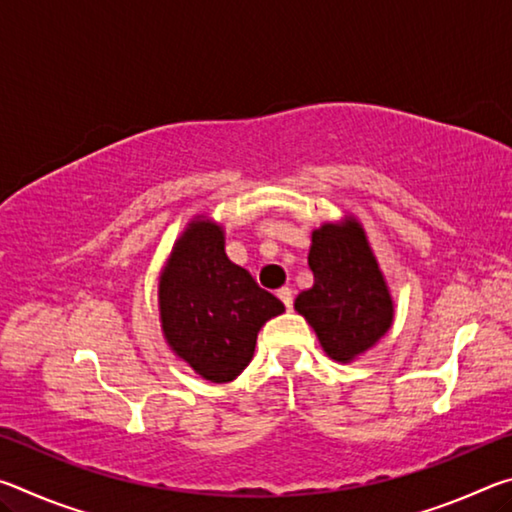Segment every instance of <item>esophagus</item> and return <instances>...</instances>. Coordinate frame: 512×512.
Returning <instances> with one entry per match:
<instances>
[{
  "label": "esophagus",
  "mask_w": 512,
  "mask_h": 512,
  "mask_svg": "<svg viewBox=\"0 0 512 512\" xmlns=\"http://www.w3.org/2000/svg\"><path fill=\"white\" fill-rule=\"evenodd\" d=\"M277 298L284 302V307H287V309L293 307V291L289 287H282L280 291H277Z\"/></svg>",
  "instance_id": "1"
}]
</instances>
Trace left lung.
Listing matches in <instances>:
<instances>
[{
    "instance_id": "1",
    "label": "left lung",
    "mask_w": 512,
    "mask_h": 512,
    "mask_svg": "<svg viewBox=\"0 0 512 512\" xmlns=\"http://www.w3.org/2000/svg\"><path fill=\"white\" fill-rule=\"evenodd\" d=\"M314 287L296 298V311L314 327L327 357L350 363L393 325V298L357 219L323 223L311 232Z\"/></svg>"
}]
</instances>
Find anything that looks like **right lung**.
Returning a JSON list of instances; mask_svg holds the SVG:
<instances>
[{
  "mask_svg": "<svg viewBox=\"0 0 512 512\" xmlns=\"http://www.w3.org/2000/svg\"><path fill=\"white\" fill-rule=\"evenodd\" d=\"M160 320L169 348L214 384L237 379L253 359L257 332L284 305L225 255L219 223L187 225L160 275Z\"/></svg>",
  "mask_w": 512,
  "mask_h": 512,
  "instance_id": "1",
  "label": "right lung"
}]
</instances>
